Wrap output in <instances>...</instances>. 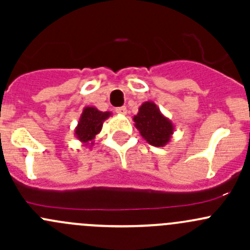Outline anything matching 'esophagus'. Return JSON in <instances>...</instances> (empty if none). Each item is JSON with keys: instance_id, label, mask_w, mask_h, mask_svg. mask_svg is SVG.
I'll return each instance as SVG.
<instances>
[{"instance_id": "obj_1", "label": "esophagus", "mask_w": 250, "mask_h": 250, "mask_svg": "<svg viewBox=\"0 0 250 250\" xmlns=\"http://www.w3.org/2000/svg\"><path fill=\"white\" fill-rule=\"evenodd\" d=\"M116 113H118V115H125V113H127V109H125V106L117 107V109H116Z\"/></svg>"}]
</instances>
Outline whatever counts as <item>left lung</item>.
I'll return each instance as SVG.
<instances>
[{
	"instance_id": "8db88e82",
	"label": "left lung",
	"mask_w": 250,
	"mask_h": 250,
	"mask_svg": "<svg viewBox=\"0 0 250 250\" xmlns=\"http://www.w3.org/2000/svg\"><path fill=\"white\" fill-rule=\"evenodd\" d=\"M133 121L141 137L150 145L163 147L172 139L173 122L161 112L153 102L143 103Z\"/></svg>"
}]
</instances>
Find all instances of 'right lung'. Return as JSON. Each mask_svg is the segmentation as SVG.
Instances as JSON below:
<instances>
[{
  "label": "right lung",
  "mask_w": 250,
  "mask_h": 250,
  "mask_svg": "<svg viewBox=\"0 0 250 250\" xmlns=\"http://www.w3.org/2000/svg\"><path fill=\"white\" fill-rule=\"evenodd\" d=\"M112 113L109 111H99L94 106H85L80 116V120L75 128V137L82 143L83 146L92 147L94 145L95 135L102 132L103 123Z\"/></svg>",
  "instance_id": "add662e5"
}]
</instances>
